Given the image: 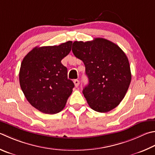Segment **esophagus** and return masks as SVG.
<instances>
[{"label": "esophagus", "instance_id": "34e87169", "mask_svg": "<svg viewBox=\"0 0 155 155\" xmlns=\"http://www.w3.org/2000/svg\"><path fill=\"white\" fill-rule=\"evenodd\" d=\"M74 85L76 87H78V85H79V81L77 80V79H75L74 80Z\"/></svg>", "mask_w": 155, "mask_h": 155}]
</instances>
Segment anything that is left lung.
I'll return each mask as SVG.
<instances>
[{"label":"left lung","instance_id":"obj_1","mask_svg":"<svg viewBox=\"0 0 155 155\" xmlns=\"http://www.w3.org/2000/svg\"><path fill=\"white\" fill-rule=\"evenodd\" d=\"M72 51L85 64L89 84L83 94L89 106L99 112L116 108L124 98L131 79L125 53L117 45L102 38L74 41Z\"/></svg>","mask_w":155,"mask_h":155}]
</instances>
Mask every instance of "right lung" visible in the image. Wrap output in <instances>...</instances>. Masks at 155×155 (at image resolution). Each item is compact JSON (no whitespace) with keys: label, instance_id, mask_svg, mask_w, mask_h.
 I'll return each instance as SVG.
<instances>
[{"label":"right lung","instance_id":"obj_1","mask_svg":"<svg viewBox=\"0 0 155 155\" xmlns=\"http://www.w3.org/2000/svg\"><path fill=\"white\" fill-rule=\"evenodd\" d=\"M72 41L58 46L36 47L25 56L19 70V84L25 97L35 108L56 114L65 107L74 85L61 63L71 51Z\"/></svg>","mask_w":155,"mask_h":155}]
</instances>
